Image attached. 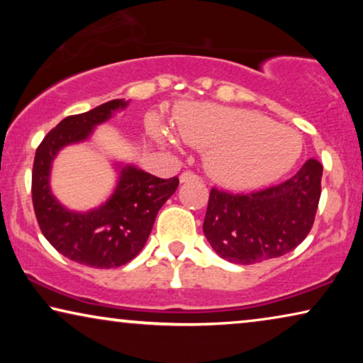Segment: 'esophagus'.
Segmentation results:
<instances>
[{"label": "esophagus", "mask_w": 363, "mask_h": 363, "mask_svg": "<svg viewBox=\"0 0 363 363\" xmlns=\"http://www.w3.org/2000/svg\"><path fill=\"white\" fill-rule=\"evenodd\" d=\"M195 180H200V177H198L196 173H193V172H183L182 175H180V182H182V183L195 182Z\"/></svg>", "instance_id": "esophagus-1"}]
</instances>
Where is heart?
Listing matches in <instances>:
<instances>
[{
    "label": "heart",
    "mask_w": 363,
    "mask_h": 363,
    "mask_svg": "<svg viewBox=\"0 0 363 363\" xmlns=\"http://www.w3.org/2000/svg\"><path fill=\"white\" fill-rule=\"evenodd\" d=\"M175 125L186 143L210 150L211 177L238 190L276 182L302 152L301 137L292 128L241 108L195 104L178 113Z\"/></svg>",
    "instance_id": "1"
}]
</instances>
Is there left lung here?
I'll list each match as a JSON object with an SVG mask.
<instances>
[{
    "label": "left lung",
    "instance_id": "8db88e82",
    "mask_svg": "<svg viewBox=\"0 0 363 363\" xmlns=\"http://www.w3.org/2000/svg\"><path fill=\"white\" fill-rule=\"evenodd\" d=\"M322 163L309 158L279 185L252 193L213 186L203 233L223 259L235 264L284 256L309 235L320 200Z\"/></svg>",
    "mask_w": 363,
    "mask_h": 363
}]
</instances>
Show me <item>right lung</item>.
I'll return each instance as SVG.
<instances>
[{"label":"right lung","mask_w":363,"mask_h":363,"mask_svg":"<svg viewBox=\"0 0 363 363\" xmlns=\"http://www.w3.org/2000/svg\"><path fill=\"white\" fill-rule=\"evenodd\" d=\"M127 102L116 99L92 111L69 116L39 143L33 163V206L44 238L69 259L111 269L132 261L150 235L157 213L178 188L170 180L127 167L122 170L116 193L106 205L86 215L71 213L59 205L49 190V168L64 145L91 135L92 127L106 122Z\"/></svg>","instance_id":"1"}]
</instances>
